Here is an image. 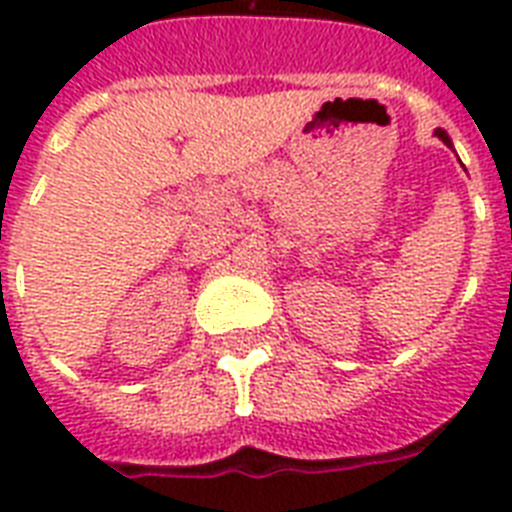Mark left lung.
I'll return each instance as SVG.
<instances>
[{"label": "left lung", "instance_id": "8db88e82", "mask_svg": "<svg viewBox=\"0 0 512 512\" xmlns=\"http://www.w3.org/2000/svg\"><path fill=\"white\" fill-rule=\"evenodd\" d=\"M436 135H438V138H441V140H444L446 146L452 148V140H449V135H446V132H444V130H436Z\"/></svg>", "mask_w": 512, "mask_h": 512}]
</instances>
